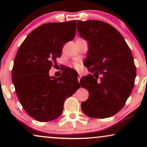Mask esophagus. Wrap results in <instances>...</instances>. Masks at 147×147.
<instances>
[{"label":"esophagus","instance_id":"esophagus-1","mask_svg":"<svg viewBox=\"0 0 147 147\" xmlns=\"http://www.w3.org/2000/svg\"><path fill=\"white\" fill-rule=\"evenodd\" d=\"M81 78H82V75H81V74H79V76H78V82H79L80 81V79H81Z\"/></svg>","mask_w":147,"mask_h":147}]
</instances>
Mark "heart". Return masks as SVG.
<instances>
[{"instance_id":"heart-1","label":"heart","mask_w":147,"mask_h":147,"mask_svg":"<svg viewBox=\"0 0 147 147\" xmlns=\"http://www.w3.org/2000/svg\"><path fill=\"white\" fill-rule=\"evenodd\" d=\"M74 67L76 68V69H80V68H81V66H80V65L79 63H74Z\"/></svg>"}]
</instances>
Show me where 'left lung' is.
Returning a JSON list of instances; mask_svg holds the SVG:
<instances>
[{
	"label": "left lung",
	"mask_w": 147,
	"mask_h": 147,
	"mask_svg": "<svg viewBox=\"0 0 147 147\" xmlns=\"http://www.w3.org/2000/svg\"><path fill=\"white\" fill-rule=\"evenodd\" d=\"M77 29L89 43L84 64L92 73L80 82L89 92L82 110L90 118L110 117L123 108L133 89L136 66L131 51L121 34L105 22L78 21Z\"/></svg>",
	"instance_id": "left-lung-1"
}]
</instances>
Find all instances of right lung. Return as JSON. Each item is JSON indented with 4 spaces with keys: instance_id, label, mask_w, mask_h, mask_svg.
Segmentation results:
<instances>
[{
    "instance_id": "add662e5",
    "label": "right lung",
    "mask_w": 147,
    "mask_h": 147,
    "mask_svg": "<svg viewBox=\"0 0 147 147\" xmlns=\"http://www.w3.org/2000/svg\"><path fill=\"white\" fill-rule=\"evenodd\" d=\"M76 25L75 20L43 24L28 35L16 54L12 69L16 94L25 112L37 121L57 118L66 98L80 88L69 68L59 78L49 75L64 45L75 37Z\"/></svg>"
}]
</instances>
